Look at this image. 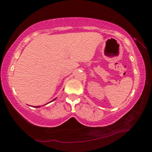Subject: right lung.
I'll return each mask as SVG.
<instances>
[{
	"mask_svg": "<svg viewBox=\"0 0 152 152\" xmlns=\"http://www.w3.org/2000/svg\"><path fill=\"white\" fill-rule=\"evenodd\" d=\"M56 99V98H54L53 101H54V100H55V99ZM53 101H51V102H53ZM32 107H34V108H36V107H37V108H39V107H41L40 106H32Z\"/></svg>",
	"mask_w": 152,
	"mask_h": 152,
	"instance_id": "obj_1",
	"label": "right lung"
}]
</instances>
